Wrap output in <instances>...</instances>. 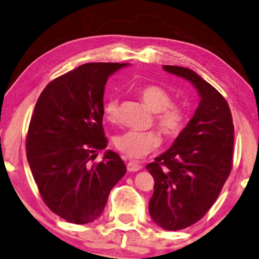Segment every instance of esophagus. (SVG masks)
Here are the masks:
<instances>
[{"label":"esophagus","mask_w":259,"mask_h":259,"mask_svg":"<svg viewBox=\"0 0 259 259\" xmlns=\"http://www.w3.org/2000/svg\"><path fill=\"white\" fill-rule=\"evenodd\" d=\"M142 168V165L140 163L135 162V161H130L127 163V170L131 171V172H135V171H139Z\"/></svg>","instance_id":"1"}]
</instances>
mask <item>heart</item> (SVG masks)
<instances>
[{"label": "heart", "mask_w": 259, "mask_h": 259, "mask_svg": "<svg viewBox=\"0 0 259 259\" xmlns=\"http://www.w3.org/2000/svg\"><path fill=\"white\" fill-rule=\"evenodd\" d=\"M139 96L150 111L155 112V122L168 138L177 137L188 122V111L184 106L172 104V96L158 85H146L139 90ZM107 121L119 120V103L116 98L107 99L103 107ZM161 145V137L156 131H126L114 139L119 152L128 157L140 158Z\"/></svg>", "instance_id": "1"}]
</instances>
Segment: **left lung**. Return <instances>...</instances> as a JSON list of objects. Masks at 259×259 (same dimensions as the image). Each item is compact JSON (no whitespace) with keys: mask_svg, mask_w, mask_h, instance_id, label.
<instances>
[{"mask_svg":"<svg viewBox=\"0 0 259 259\" xmlns=\"http://www.w3.org/2000/svg\"><path fill=\"white\" fill-rule=\"evenodd\" d=\"M188 79L200 101L193 117L172 146L147 164L154 177L149 214L165 230L196 224L208 212L233 166L234 125L224 96L189 68L163 66Z\"/></svg>","mask_w":259,"mask_h":259,"instance_id":"1","label":"left lung"}]
</instances>
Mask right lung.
<instances>
[{"instance_id":"1","label":"right lung","mask_w":259,"mask_h":259,"mask_svg":"<svg viewBox=\"0 0 259 259\" xmlns=\"http://www.w3.org/2000/svg\"><path fill=\"white\" fill-rule=\"evenodd\" d=\"M127 63H85L46 85L35 103L26 137V157L42 200L75 225L102 215L113 186L124 177L120 156L105 149L103 97L110 75Z\"/></svg>"}]
</instances>
